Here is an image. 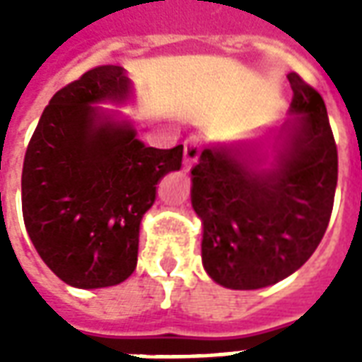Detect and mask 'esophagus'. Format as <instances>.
I'll return each mask as SVG.
<instances>
[{
    "instance_id": "1",
    "label": "esophagus",
    "mask_w": 362,
    "mask_h": 362,
    "mask_svg": "<svg viewBox=\"0 0 362 362\" xmlns=\"http://www.w3.org/2000/svg\"><path fill=\"white\" fill-rule=\"evenodd\" d=\"M199 153H202V139L197 135H192L184 143V165H186V168L196 163L199 158Z\"/></svg>"
}]
</instances>
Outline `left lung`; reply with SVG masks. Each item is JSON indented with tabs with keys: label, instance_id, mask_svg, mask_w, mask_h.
<instances>
[{
	"label": "left lung",
	"instance_id": "8db88e82",
	"mask_svg": "<svg viewBox=\"0 0 362 362\" xmlns=\"http://www.w3.org/2000/svg\"><path fill=\"white\" fill-rule=\"evenodd\" d=\"M287 79L298 116L275 168L258 170L248 147L204 149L192 168L202 259L223 287L262 288L288 277L318 248L332 217L337 145L326 104L298 74Z\"/></svg>",
	"mask_w": 362,
	"mask_h": 362
}]
</instances>
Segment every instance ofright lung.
Instances as JSON below:
<instances>
[{"label":"right lung","mask_w":362,"mask_h":362,"mask_svg":"<svg viewBox=\"0 0 362 362\" xmlns=\"http://www.w3.org/2000/svg\"><path fill=\"white\" fill-rule=\"evenodd\" d=\"M127 95L119 66L85 71L52 96L25 153V227L44 264L71 287H112L134 273L141 217L158 182L182 166V145L147 147L90 106Z\"/></svg>","instance_id":"1"}]
</instances>
